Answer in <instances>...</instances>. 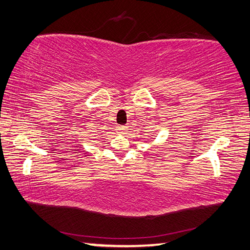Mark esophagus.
I'll list each match as a JSON object with an SVG mask.
<instances>
[{"label":"esophagus","instance_id":"obj_1","mask_svg":"<svg viewBox=\"0 0 250 250\" xmlns=\"http://www.w3.org/2000/svg\"><path fill=\"white\" fill-rule=\"evenodd\" d=\"M127 130H128V127L124 126V125H119L118 127H116V131L121 132V134H124V132H126Z\"/></svg>","mask_w":250,"mask_h":250}]
</instances>
